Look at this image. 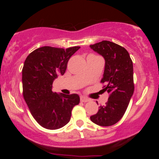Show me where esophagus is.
<instances>
[{"label": "esophagus", "mask_w": 159, "mask_h": 159, "mask_svg": "<svg viewBox=\"0 0 159 159\" xmlns=\"http://www.w3.org/2000/svg\"><path fill=\"white\" fill-rule=\"evenodd\" d=\"M80 99H81V102H87L90 101V99H89V98H86V97H84V96H81Z\"/></svg>", "instance_id": "obj_1"}]
</instances>
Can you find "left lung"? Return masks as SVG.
I'll use <instances>...</instances> for the list:
<instances>
[{
  "instance_id": "left-lung-1",
  "label": "left lung",
  "mask_w": 159,
  "mask_h": 159,
  "mask_svg": "<svg viewBox=\"0 0 159 159\" xmlns=\"http://www.w3.org/2000/svg\"><path fill=\"white\" fill-rule=\"evenodd\" d=\"M90 47L105 59L101 82L105 84L103 90L109 93L107 102L90 120L96 125L110 126L123 117L134 93L133 63L126 49L112 42L104 40Z\"/></svg>"
}]
</instances>
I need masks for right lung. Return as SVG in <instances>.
<instances>
[{
  "mask_svg": "<svg viewBox=\"0 0 159 159\" xmlns=\"http://www.w3.org/2000/svg\"><path fill=\"white\" fill-rule=\"evenodd\" d=\"M79 46L63 49L44 46L27 57L22 69L23 96L32 116L41 126L58 129L70 120L74 106L79 104L78 94L52 92V84L63 75L69 58Z\"/></svg>",
  "mask_w": 159,
  "mask_h": 159,
  "instance_id": "obj_1",
  "label": "right lung"
}]
</instances>
